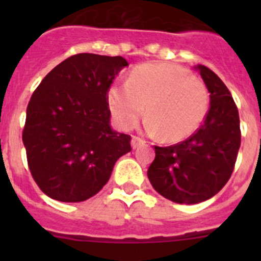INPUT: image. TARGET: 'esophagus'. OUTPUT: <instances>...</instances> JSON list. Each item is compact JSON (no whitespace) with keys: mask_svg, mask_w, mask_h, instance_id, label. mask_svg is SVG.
<instances>
[{"mask_svg":"<svg viewBox=\"0 0 261 261\" xmlns=\"http://www.w3.org/2000/svg\"><path fill=\"white\" fill-rule=\"evenodd\" d=\"M145 144H146V141H145L144 138L137 137V136H133V137H132V147H133V149H136V147L141 146V145H145Z\"/></svg>","mask_w":261,"mask_h":261,"instance_id":"1","label":"esophagus"}]
</instances>
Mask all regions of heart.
<instances>
[{
    "mask_svg": "<svg viewBox=\"0 0 261 261\" xmlns=\"http://www.w3.org/2000/svg\"><path fill=\"white\" fill-rule=\"evenodd\" d=\"M108 106L121 128L138 123L146 107V128L166 141H180L201 125L209 107L206 85L172 64L136 68L126 85L108 91Z\"/></svg>",
    "mask_w": 261,
    "mask_h": 261,
    "instance_id": "b5f03b06",
    "label": "heart"
}]
</instances>
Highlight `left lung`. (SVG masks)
Listing matches in <instances>:
<instances>
[{
	"mask_svg": "<svg viewBox=\"0 0 261 261\" xmlns=\"http://www.w3.org/2000/svg\"><path fill=\"white\" fill-rule=\"evenodd\" d=\"M196 69L211 93L204 123L191 137L171 146H154L147 170L154 190L177 204H199L220 192L234 170L241 125L238 108L220 77L204 65Z\"/></svg>",
	"mask_w": 261,
	"mask_h": 261,
	"instance_id": "8db88e82",
	"label": "left lung"
}]
</instances>
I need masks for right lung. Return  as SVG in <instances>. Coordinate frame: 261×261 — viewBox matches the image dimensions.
Returning a JSON list of instances; mask_svg holds the SVG:
<instances>
[{
	"instance_id": "add662e5",
	"label": "right lung",
	"mask_w": 261,
	"mask_h": 261,
	"mask_svg": "<svg viewBox=\"0 0 261 261\" xmlns=\"http://www.w3.org/2000/svg\"><path fill=\"white\" fill-rule=\"evenodd\" d=\"M121 56L78 53L43 78L27 106L22 140L34 180L50 199L80 202L108 181L130 136L111 129L108 90Z\"/></svg>"
}]
</instances>
